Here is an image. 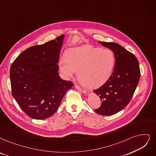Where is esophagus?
Listing matches in <instances>:
<instances>
[{
	"label": "esophagus",
	"instance_id": "34e87169",
	"mask_svg": "<svg viewBox=\"0 0 156 156\" xmlns=\"http://www.w3.org/2000/svg\"><path fill=\"white\" fill-rule=\"evenodd\" d=\"M75 86H76V88L77 90H79L80 91H81V92H83V93H87V91H86V90H84V89H83V88H80V87L79 86H78V85H76Z\"/></svg>",
	"mask_w": 156,
	"mask_h": 156
}]
</instances>
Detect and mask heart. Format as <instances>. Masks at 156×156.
<instances>
[{
	"instance_id": "1",
	"label": "heart",
	"mask_w": 156,
	"mask_h": 156,
	"mask_svg": "<svg viewBox=\"0 0 156 156\" xmlns=\"http://www.w3.org/2000/svg\"><path fill=\"white\" fill-rule=\"evenodd\" d=\"M115 65V57L111 50L90 45L70 49L66 58H61L58 63L65 78L72 77L77 70L79 81L88 88H96L106 82Z\"/></svg>"
}]
</instances>
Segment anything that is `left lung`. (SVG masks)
Segmentation results:
<instances>
[{"mask_svg": "<svg viewBox=\"0 0 156 156\" xmlns=\"http://www.w3.org/2000/svg\"><path fill=\"white\" fill-rule=\"evenodd\" d=\"M113 52V72L102 86L93 91L102 101L97 113L109 116L125 108L133 97L140 78L139 62L135 55L114 42H101Z\"/></svg>", "mask_w": 156, "mask_h": 156, "instance_id": "obj_1", "label": "left lung"}]
</instances>
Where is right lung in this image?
I'll use <instances>...</instances> for the list:
<instances>
[{
	"instance_id": "right-lung-1",
	"label": "right lung",
	"mask_w": 156,
	"mask_h": 156,
	"mask_svg": "<svg viewBox=\"0 0 156 156\" xmlns=\"http://www.w3.org/2000/svg\"><path fill=\"white\" fill-rule=\"evenodd\" d=\"M64 35L27 48L10 68L12 95L25 113L36 120L54 114L73 86L61 79L58 65Z\"/></svg>"
}]
</instances>
